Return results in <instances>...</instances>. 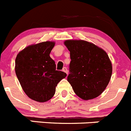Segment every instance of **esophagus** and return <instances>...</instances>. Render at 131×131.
Instances as JSON below:
<instances>
[{"label":"esophagus","mask_w":131,"mask_h":131,"mask_svg":"<svg viewBox=\"0 0 131 131\" xmlns=\"http://www.w3.org/2000/svg\"><path fill=\"white\" fill-rule=\"evenodd\" d=\"M62 71H63V72L66 73L67 75H68V69H67V68H66V67H64V68H63V69H62Z\"/></svg>","instance_id":"1"}]
</instances>
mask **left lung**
I'll return each instance as SVG.
<instances>
[{
  "label": "left lung",
  "instance_id": "left-lung-1",
  "mask_svg": "<svg viewBox=\"0 0 131 131\" xmlns=\"http://www.w3.org/2000/svg\"><path fill=\"white\" fill-rule=\"evenodd\" d=\"M70 52V73L68 81L75 93L84 100L100 96L110 81L112 64L102 48L83 40H66Z\"/></svg>",
  "mask_w": 131,
  "mask_h": 131
}]
</instances>
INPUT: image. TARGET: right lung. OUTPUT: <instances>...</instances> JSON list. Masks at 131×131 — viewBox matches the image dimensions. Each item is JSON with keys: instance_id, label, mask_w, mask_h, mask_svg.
<instances>
[{"instance_id": "obj_1", "label": "right lung", "mask_w": 131, "mask_h": 131, "mask_svg": "<svg viewBox=\"0 0 131 131\" xmlns=\"http://www.w3.org/2000/svg\"><path fill=\"white\" fill-rule=\"evenodd\" d=\"M55 42L45 41L29 45L16 56L15 71L24 92L39 102L50 100L58 83L67 76L56 70L55 62L50 54Z\"/></svg>"}]
</instances>
